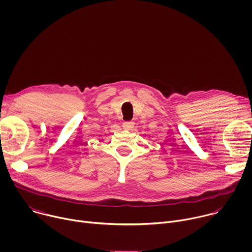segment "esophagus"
<instances>
[{"label": "esophagus", "instance_id": "34e87169", "mask_svg": "<svg viewBox=\"0 0 252 252\" xmlns=\"http://www.w3.org/2000/svg\"><path fill=\"white\" fill-rule=\"evenodd\" d=\"M133 126H134L133 122H125V123H123V127H124L125 129L130 130Z\"/></svg>", "mask_w": 252, "mask_h": 252}]
</instances>
